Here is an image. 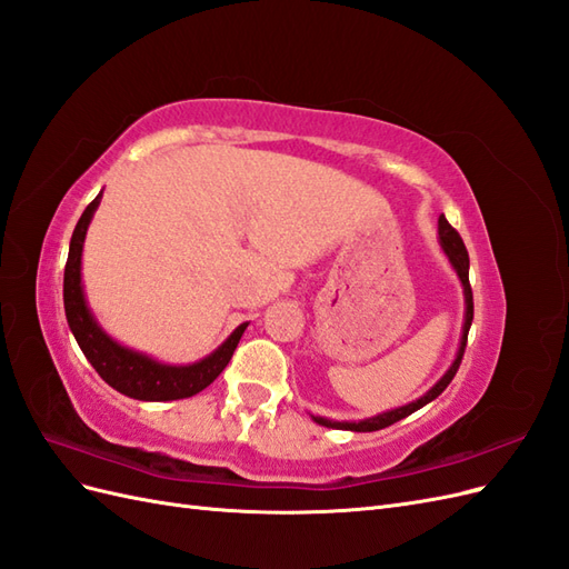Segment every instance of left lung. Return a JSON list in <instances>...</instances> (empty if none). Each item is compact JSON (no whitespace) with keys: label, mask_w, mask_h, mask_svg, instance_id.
<instances>
[{"label":"left lung","mask_w":569,"mask_h":569,"mask_svg":"<svg viewBox=\"0 0 569 569\" xmlns=\"http://www.w3.org/2000/svg\"><path fill=\"white\" fill-rule=\"evenodd\" d=\"M437 242L443 251V256L449 258L451 268L456 270L458 280H460V287H462V299H465V316H462V332H460V343H458V351H456V358L453 363L449 366V370H446L439 380L435 382V387H429L420 399L410 401L406 406H399V408H391V410H385V412H377V416L372 418H366V420H330V418H322V416H311L313 422L322 425V427H330V429H349V432H377V429H385L393 422H399L403 418H408L410 412L420 410L422 406H427L429 401H435L437 396L451 385V380L456 377L458 368H460V360H462V353H465V343H468V332H470V325H472V289H470V258H468V249H465L460 234L449 226V220H446L443 216L439 218V232H437Z\"/></svg>","instance_id":"left-lung-1"}]
</instances>
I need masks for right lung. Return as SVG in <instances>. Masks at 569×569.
Listing matches in <instances>:
<instances>
[{
  "label": "right lung",
  "instance_id": "obj_1",
  "mask_svg": "<svg viewBox=\"0 0 569 569\" xmlns=\"http://www.w3.org/2000/svg\"><path fill=\"white\" fill-rule=\"evenodd\" d=\"M99 201L101 192L82 211L71 237V247H68V261L63 270V308L68 327H71L84 358L90 360L101 380L116 391L137 401L189 399V396L209 387L226 370L249 322L234 327V332L216 351L203 356L197 363L187 366L163 363V360H157L149 353L134 351L126 347V343L116 341L94 318L82 284V247L94 211L99 209Z\"/></svg>",
  "mask_w": 569,
  "mask_h": 569
}]
</instances>
